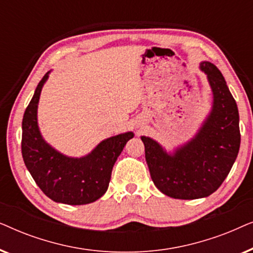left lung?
<instances>
[{"instance_id":"8db88e82","label":"left lung","mask_w":253,"mask_h":253,"mask_svg":"<svg viewBox=\"0 0 253 253\" xmlns=\"http://www.w3.org/2000/svg\"><path fill=\"white\" fill-rule=\"evenodd\" d=\"M212 107L195 136L172 151L153 138L141 136L154 185L175 199L205 198L215 192L229 174L241 144L240 115L222 74L213 63L203 61Z\"/></svg>"}]
</instances>
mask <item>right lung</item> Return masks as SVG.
Here are the masks:
<instances>
[{"instance_id": "add662e5", "label": "right lung", "mask_w": 253, "mask_h": 253, "mask_svg": "<svg viewBox=\"0 0 253 253\" xmlns=\"http://www.w3.org/2000/svg\"><path fill=\"white\" fill-rule=\"evenodd\" d=\"M47 72L38 84L33 98L24 113L22 154L27 170L37 185L55 203L85 205L98 200L108 189L112 170L132 131L106 138L84 157H68L41 134L38 123V105Z\"/></svg>"}]
</instances>
